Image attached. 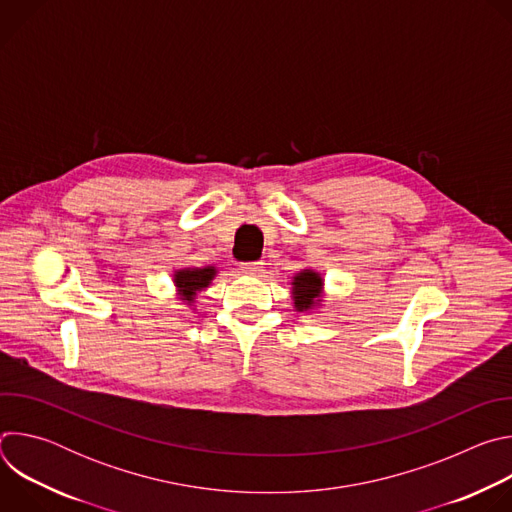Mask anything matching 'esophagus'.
<instances>
[{"instance_id":"1","label":"esophagus","mask_w":512,"mask_h":512,"mask_svg":"<svg viewBox=\"0 0 512 512\" xmlns=\"http://www.w3.org/2000/svg\"><path fill=\"white\" fill-rule=\"evenodd\" d=\"M241 271L249 273V275H257L259 271H263V261H247L241 263Z\"/></svg>"}]
</instances>
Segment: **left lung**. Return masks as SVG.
<instances>
[{"instance_id":"8db88e82","label":"left lung","mask_w":512,"mask_h":512,"mask_svg":"<svg viewBox=\"0 0 512 512\" xmlns=\"http://www.w3.org/2000/svg\"><path fill=\"white\" fill-rule=\"evenodd\" d=\"M320 287H322V279L318 273L306 269L302 273H298L294 277V304L296 310L304 312L310 310V306H314L316 298L320 296Z\"/></svg>"}]
</instances>
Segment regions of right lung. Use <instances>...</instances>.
Masks as SVG:
<instances>
[{
	"instance_id": "add662e5",
	"label": "right lung",
	"mask_w": 512,
	"mask_h": 512,
	"mask_svg": "<svg viewBox=\"0 0 512 512\" xmlns=\"http://www.w3.org/2000/svg\"><path fill=\"white\" fill-rule=\"evenodd\" d=\"M214 267H204V269H180L174 275L176 287L180 291L182 300H186L188 304L194 302L196 291H200L202 287H206L210 283V279L214 277Z\"/></svg>"
}]
</instances>
